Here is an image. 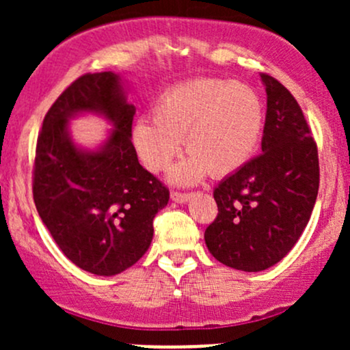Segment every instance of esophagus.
Instances as JSON below:
<instances>
[{"label":"esophagus","mask_w":350,"mask_h":350,"mask_svg":"<svg viewBox=\"0 0 350 350\" xmlns=\"http://www.w3.org/2000/svg\"><path fill=\"white\" fill-rule=\"evenodd\" d=\"M192 194H183V192H171V199L178 204H186Z\"/></svg>","instance_id":"esophagus-1"}]
</instances>
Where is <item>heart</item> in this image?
Segmentation results:
<instances>
[{
  "label": "heart",
  "instance_id": "obj_1",
  "mask_svg": "<svg viewBox=\"0 0 350 350\" xmlns=\"http://www.w3.org/2000/svg\"><path fill=\"white\" fill-rule=\"evenodd\" d=\"M265 107L247 83L198 79L164 90L151 107V122L138 120L131 130L136 154L150 171H164L186 143L191 152L170 172L178 186L243 166L263 135Z\"/></svg>",
  "mask_w": 350,
  "mask_h": 350
}]
</instances>
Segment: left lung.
Here are the masks:
<instances>
[{
    "instance_id": "8db88e82",
    "label": "left lung",
    "mask_w": 350,
    "mask_h": 350,
    "mask_svg": "<svg viewBox=\"0 0 350 350\" xmlns=\"http://www.w3.org/2000/svg\"><path fill=\"white\" fill-rule=\"evenodd\" d=\"M260 77L267 92L262 154L215 187L219 214L204 234L215 260L242 271L267 270L288 255L319 189L317 148L303 110L278 80Z\"/></svg>"
}]
</instances>
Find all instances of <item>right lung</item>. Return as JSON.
<instances>
[{
  "mask_svg": "<svg viewBox=\"0 0 350 350\" xmlns=\"http://www.w3.org/2000/svg\"><path fill=\"white\" fill-rule=\"evenodd\" d=\"M123 75L85 74L55 100L38 138L33 196L64 255L92 275L113 276L150 248L152 219L170 191L138 161L131 143L136 108ZM102 116L112 124L95 148L73 139L70 120Z\"/></svg>",
  "mask_w": 350,
  "mask_h": 350,
  "instance_id": "1",
  "label": "right lung"
}]
</instances>
